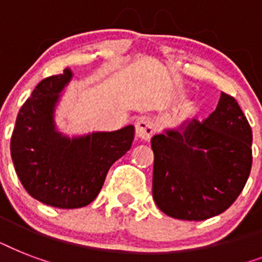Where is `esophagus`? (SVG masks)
<instances>
[{"mask_svg": "<svg viewBox=\"0 0 262 262\" xmlns=\"http://www.w3.org/2000/svg\"><path fill=\"white\" fill-rule=\"evenodd\" d=\"M155 133V126L148 118H141L136 123V137L141 141H148Z\"/></svg>", "mask_w": 262, "mask_h": 262, "instance_id": "esophagus-1", "label": "esophagus"}]
</instances>
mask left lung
<instances>
[{
    "instance_id": "1",
    "label": "left lung",
    "mask_w": 262,
    "mask_h": 262,
    "mask_svg": "<svg viewBox=\"0 0 262 262\" xmlns=\"http://www.w3.org/2000/svg\"><path fill=\"white\" fill-rule=\"evenodd\" d=\"M252 127L230 95L203 122L183 121L151 140L152 194L166 215L209 219L241 194L252 170Z\"/></svg>"
}]
</instances>
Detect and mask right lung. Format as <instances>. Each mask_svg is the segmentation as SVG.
<instances>
[{
    "label": "right lung",
    "mask_w": 262,
    "mask_h": 262,
    "mask_svg": "<svg viewBox=\"0 0 262 262\" xmlns=\"http://www.w3.org/2000/svg\"><path fill=\"white\" fill-rule=\"evenodd\" d=\"M73 79L62 75L42 80L23 104L16 119L10 154L23 186L34 199L50 207L75 209L96 199L107 171L132 147L135 126L114 132L63 135L55 111Z\"/></svg>",
    "instance_id": "add662e5"
}]
</instances>
